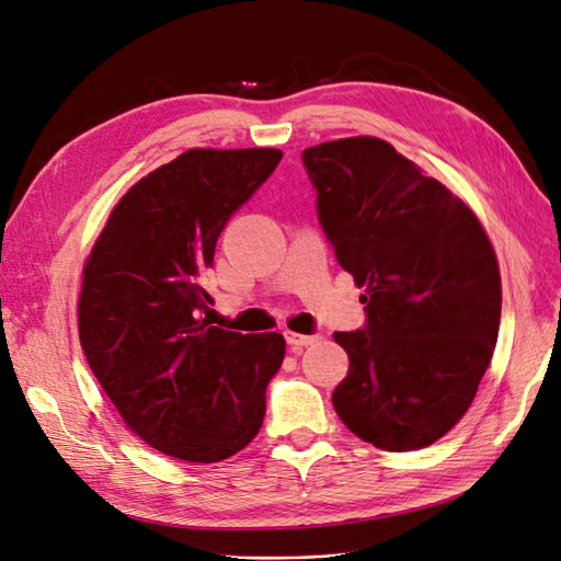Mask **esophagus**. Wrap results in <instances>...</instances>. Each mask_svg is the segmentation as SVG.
<instances>
[{
    "instance_id": "34e87169",
    "label": "esophagus",
    "mask_w": 561,
    "mask_h": 561,
    "mask_svg": "<svg viewBox=\"0 0 561 561\" xmlns=\"http://www.w3.org/2000/svg\"><path fill=\"white\" fill-rule=\"evenodd\" d=\"M285 339H287V344H290V348H295V351L318 342V336H313V334H299V332H285Z\"/></svg>"
}]
</instances>
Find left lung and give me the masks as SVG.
<instances>
[{"label": "left lung", "instance_id": "left-lung-1", "mask_svg": "<svg viewBox=\"0 0 561 561\" xmlns=\"http://www.w3.org/2000/svg\"><path fill=\"white\" fill-rule=\"evenodd\" d=\"M318 217L363 287L367 325L336 332L348 375L332 404L351 433L412 451L449 433L496 348L501 271L478 215L386 140L304 149Z\"/></svg>", "mask_w": 561, "mask_h": 561}]
</instances>
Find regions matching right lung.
<instances>
[{"label": "right lung", "mask_w": 561, "mask_h": 561, "mask_svg": "<svg viewBox=\"0 0 561 561\" xmlns=\"http://www.w3.org/2000/svg\"><path fill=\"white\" fill-rule=\"evenodd\" d=\"M280 149H186L118 198L83 264L77 301L89 367L149 447L217 463L260 433L285 339L215 328L198 309L229 217Z\"/></svg>", "instance_id": "1"}]
</instances>
